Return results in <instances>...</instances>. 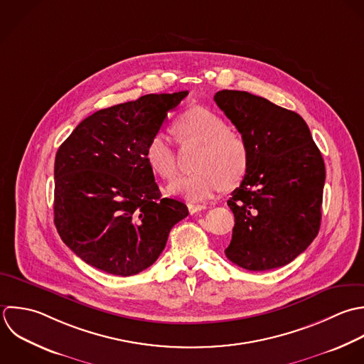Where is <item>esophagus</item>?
<instances>
[{"label": "esophagus", "mask_w": 364, "mask_h": 364, "mask_svg": "<svg viewBox=\"0 0 364 364\" xmlns=\"http://www.w3.org/2000/svg\"><path fill=\"white\" fill-rule=\"evenodd\" d=\"M204 210H207L205 204H193V203L188 204L190 214H196V213H200V211H204Z\"/></svg>", "instance_id": "obj_1"}]
</instances>
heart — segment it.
<instances>
[{
  "mask_svg": "<svg viewBox=\"0 0 364 364\" xmlns=\"http://www.w3.org/2000/svg\"><path fill=\"white\" fill-rule=\"evenodd\" d=\"M173 132L180 143H198L201 150L196 163L198 171L174 178L166 188L167 194L193 203L204 201L224 186H235L247 174L251 159L248 141L242 133L230 129L220 113L204 106L191 107L176 119ZM144 157L159 177L168 180L176 174V149L167 134H153Z\"/></svg>",
  "mask_w": 364,
  "mask_h": 364,
  "instance_id": "obj_1",
  "label": "heart"
}]
</instances>
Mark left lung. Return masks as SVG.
<instances>
[{"label": "left lung", "instance_id": "1", "mask_svg": "<svg viewBox=\"0 0 364 364\" xmlns=\"http://www.w3.org/2000/svg\"><path fill=\"white\" fill-rule=\"evenodd\" d=\"M218 107L250 146V166L227 201L234 213L227 258L248 271L292 262L321 228L325 163L295 112L241 90H220Z\"/></svg>", "mask_w": 364, "mask_h": 364}]
</instances>
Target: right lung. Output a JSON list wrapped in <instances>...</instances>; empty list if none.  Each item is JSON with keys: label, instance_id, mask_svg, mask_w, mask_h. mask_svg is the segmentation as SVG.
Segmentation results:
<instances>
[{"label": "right lung", "instance_id": "add662e5", "mask_svg": "<svg viewBox=\"0 0 364 364\" xmlns=\"http://www.w3.org/2000/svg\"><path fill=\"white\" fill-rule=\"evenodd\" d=\"M188 95H144L95 112L55 157V227L87 265L130 277L156 262L171 228L188 215L163 198L144 150L167 113Z\"/></svg>", "mask_w": 364, "mask_h": 364}]
</instances>
